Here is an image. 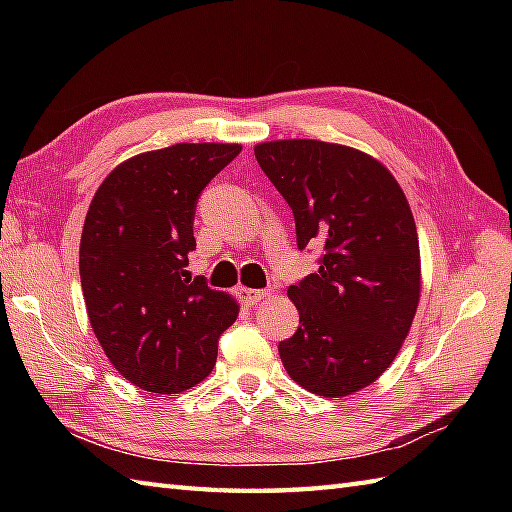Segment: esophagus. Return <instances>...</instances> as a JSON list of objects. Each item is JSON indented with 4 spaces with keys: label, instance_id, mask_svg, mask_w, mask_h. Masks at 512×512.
<instances>
[{
    "label": "esophagus",
    "instance_id": "1",
    "mask_svg": "<svg viewBox=\"0 0 512 512\" xmlns=\"http://www.w3.org/2000/svg\"><path fill=\"white\" fill-rule=\"evenodd\" d=\"M237 292H239V297H242V301L248 303V306H255V303H259L270 295V290H253V288H244V286Z\"/></svg>",
    "mask_w": 512,
    "mask_h": 512
}]
</instances>
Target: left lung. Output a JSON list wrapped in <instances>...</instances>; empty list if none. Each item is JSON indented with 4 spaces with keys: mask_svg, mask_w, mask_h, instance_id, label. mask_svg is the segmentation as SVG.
<instances>
[{
    "mask_svg": "<svg viewBox=\"0 0 512 512\" xmlns=\"http://www.w3.org/2000/svg\"><path fill=\"white\" fill-rule=\"evenodd\" d=\"M295 213L297 244H323L317 273L288 288L299 328L279 343L288 376L323 398L372 385L394 363L420 301L416 222L383 162L312 138L255 145Z\"/></svg>",
    "mask_w": 512,
    "mask_h": 512,
    "instance_id": "left-lung-1",
    "label": "left lung"
}]
</instances>
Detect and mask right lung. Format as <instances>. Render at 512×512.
<instances>
[{
  "label": "right lung",
  "instance_id": "add662e5",
  "mask_svg": "<svg viewBox=\"0 0 512 512\" xmlns=\"http://www.w3.org/2000/svg\"><path fill=\"white\" fill-rule=\"evenodd\" d=\"M239 151L237 143L145 151L114 167L90 202L79 248L85 308L105 356L140 389L198 385L237 319V301L191 279L187 266L195 204Z\"/></svg>",
  "mask_w": 512,
  "mask_h": 512
}]
</instances>
